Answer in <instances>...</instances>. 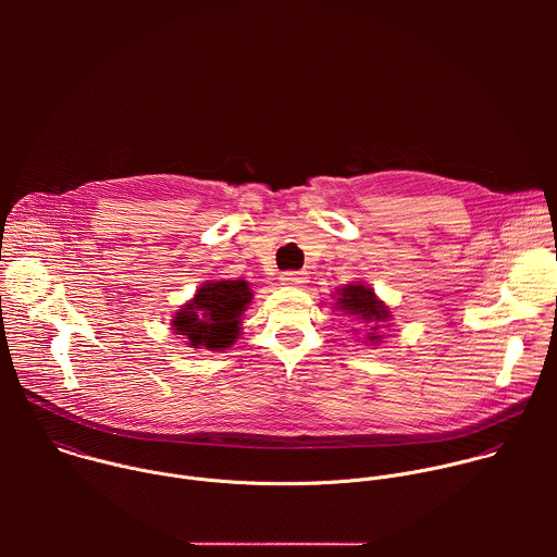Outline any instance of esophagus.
Returning <instances> with one entry per match:
<instances>
[{"instance_id": "obj_1", "label": "esophagus", "mask_w": 557, "mask_h": 557, "mask_svg": "<svg viewBox=\"0 0 557 557\" xmlns=\"http://www.w3.org/2000/svg\"><path fill=\"white\" fill-rule=\"evenodd\" d=\"M282 284H290V286H299L304 282H308V273L306 271H284L280 275Z\"/></svg>"}]
</instances>
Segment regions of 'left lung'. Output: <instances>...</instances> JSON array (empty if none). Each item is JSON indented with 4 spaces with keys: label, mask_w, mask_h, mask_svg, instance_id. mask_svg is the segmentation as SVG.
Here are the masks:
<instances>
[{
    "label": "left lung",
    "mask_w": 557,
    "mask_h": 557,
    "mask_svg": "<svg viewBox=\"0 0 557 557\" xmlns=\"http://www.w3.org/2000/svg\"><path fill=\"white\" fill-rule=\"evenodd\" d=\"M337 304L342 310H346L348 317L352 320H359L363 324H368V339L370 342H379L381 339V329L385 326V322L389 320V310L383 301L376 299L374 290L363 286V284H348L339 290Z\"/></svg>",
    "instance_id": "obj_1"
}]
</instances>
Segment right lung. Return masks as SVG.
Masks as SVG:
<instances>
[{"mask_svg":"<svg viewBox=\"0 0 557 557\" xmlns=\"http://www.w3.org/2000/svg\"><path fill=\"white\" fill-rule=\"evenodd\" d=\"M245 280L207 282L196 297L174 317V331L183 335L191 348L222 350L240 333V317L251 301Z\"/></svg>","mask_w":557,"mask_h":557,"instance_id":"right-lung-1","label":"right lung"}]
</instances>
